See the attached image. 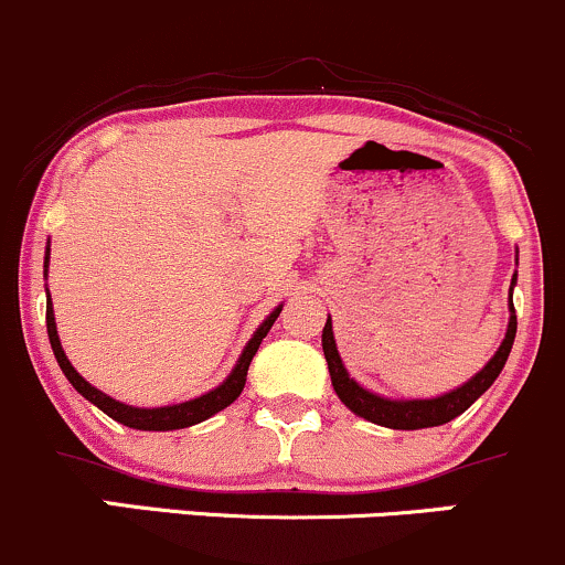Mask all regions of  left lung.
Here are the masks:
<instances>
[{"label":"left lung","mask_w":565,"mask_h":565,"mask_svg":"<svg viewBox=\"0 0 565 565\" xmlns=\"http://www.w3.org/2000/svg\"><path fill=\"white\" fill-rule=\"evenodd\" d=\"M510 313L512 316H510V327H507V334H504V343L499 345V351L493 353L491 362H488L486 367L472 377V381H467L461 388H456V392L437 396V399H405V402L383 399V396L367 392V388L359 386L353 377H349L343 362H340L338 345H334L332 321L327 319L324 332H321V345H324L327 367H330L334 392H338L340 402H343L351 413L362 415V418L373 420L377 426H388V429H429V426L448 424V420H454L456 415L467 411L477 396L486 394L488 388H491V383L499 377L501 367H504L507 356H510L512 351L514 332H518V316H514L512 295H510Z\"/></svg>","instance_id":"left-lung-1"}]
</instances>
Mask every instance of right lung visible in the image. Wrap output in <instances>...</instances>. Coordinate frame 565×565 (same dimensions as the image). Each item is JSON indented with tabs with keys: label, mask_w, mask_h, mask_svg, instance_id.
Listing matches in <instances>:
<instances>
[{
	"label": "right lung",
	"mask_w": 565,
	"mask_h": 565,
	"mask_svg": "<svg viewBox=\"0 0 565 565\" xmlns=\"http://www.w3.org/2000/svg\"><path fill=\"white\" fill-rule=\"evenodd\" d=\"M47 254H51V246H47ZM47 259L45 257V268H47ZM278 313H281V306L273 311L268 319L259 324V330L254 332V338L249 340V345H246L244 353H241L238 364H235V370L231 373L222 386H216L214 392L198 396V399H190V402H182V405H171V407H152V411H147V407H131V405H122V402L111 399V396L102 394L98 388H93L88 381H85L83 375L77 373V370L72 367L70 359H66L64 349H61V340H58V332H55V319H53V306H51V295H47V313H45V321H47V338H51V345H53V353L55 359H58V367L64 370V375L70 377V383L74 388H77L79 394L85 396V399L93 402V405L98 407V411H104L109 415V418L120 420L122 426H131V429H141V431H171V429H184V426H192V424H201V420L212 418L214 413L225 411L227 405H233L235 399H238V394L244 392L246 386V373H249V364H252V356L257 353L259 343H263L265 334L270 332L273 321L278 319Z\"/></svg>",
	"instance_id": "obj_1"
}]
</instances>
